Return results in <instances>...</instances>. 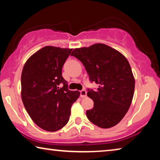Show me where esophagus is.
<instances>
[{
	"label": "esophagus",
	"mask_w": 160,
	"mask_h": 160,
	"mask_svg": "<svg viewBox=\"0 0 160 160\" xmlns=\"http://www.w3.org/2000/svg\"><path fill=\"white\" fill-rule=\"evenodd\" d=\"M80 97L81 98H85L86 96H87V92L85 90H82L80 91Z\"/></svg>",
	"instance_id": "34e87169"
}]
</instances>
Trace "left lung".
I'll return each instance as SVG.
<instances>
[{
  "label": "left lung",
  "instance_id": "left-lung-1",
  "mask_svg": "<svg viewBox=\"0 0 160 160\" xmlns=\"http://www.w3.org/2000/svg\"><path fill=\"white\" fill-rule=\"evenodd\" d=\"M70 55L80 60L91 82L99 85L96 90H88L94 102L86 111L91 122L101 128H110L122 120L130 107L135 91V78L130 63L114 48L102 43L75 48Z\"/></svg>",
  "mask_w": 160,
  "mask_h": 160
}]
</instances>
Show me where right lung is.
Wrapping results in <instances>:
<instances>
[{"mask_svg": "<svg viewBox=\"0 0 160 160\" xmlns=\"http://www.w3.org/2000/svg\"><path fill=\"white\" fill-rule=\"evenodd\" d=\"M72 49L45 46L31 55L21 75L24 107L36 125L49 132L62 128L70 118L71 106L79 91H71L62 68Z\"/></svg>", "mask_w": 160, "mask_h": 160, "instance_id": "add662e5", "label": "right lung"}]
</instances>
